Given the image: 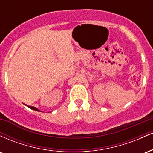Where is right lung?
Here are the masks:
<instances>
[{"instance_id":"1","label":"right lung","mask_w":153,"mask_h":153,"mask_svg":"<svg viewBox=\"0 0 153 153\" xmlns=\"http://www.w3.org/2000/svg\"><path fill=\"white\" fill-rule=\"evenodd\" d=\"M26 105V104H25ZM28 107H29V108H31V109H33V110H35V111H40L37 108H36V107H34V106H27Z\"/></svg>"}]
</instances>
